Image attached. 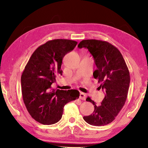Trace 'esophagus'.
<instances>
[{"mask_svg": "<svg viewBox=\"0 0 148 148\" xmlns=\"http://www.w3.org/2000/svg\"><path fill=\"white\" fill-rule=\"evenodd\" d=\"M86 95L85 93H84L83 92H81L80 93V95H79V99L83 100H86Z\"/></svg>", "mask_w": 148, "mask_h": 148, "instance_id": "obj_1", "label": "esophagus"}]
</instances>
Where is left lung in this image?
Wrapping results in <instances>:
<instances>
[{
	"label": "left lung",
	"mask_w": 148,
	"mask_h": 148,
	"mask_svg": "<svg viewBox=\"0 0 148 148\" xmlns=\"http://www.w3.org/2000/svg\"><path fill=\"white\" fill-rule=\"evenodd\" d=\"M79 48L88 49L97 66L93 77L100 83L99 88L104 90L105 97L101 105L97 106L90 97L86 99L94 106L92 114L84 116L88 123L103 126L111 123L125 105L130 85V73L121 53L108 42L96 39L83 40Z\"/></svg>",
	"instance_id": "8db88e82"
}]
</instances>
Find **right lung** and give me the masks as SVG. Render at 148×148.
Wrapping results in <instances>:
<instances>
[{
  "label": "right lung",
  "instance_id": "1",
  "mask_svg": "<svg viewBox=\"0 0 148 148\" xmlns=\"http://www.w3.org/2000/svg\"><path fill=\"white\" fill-rule=\"evenodd\" d=\"M75 40L54 39L38 47L27 64L21 77L23 100L28 112L43 125L60 120L66 103L79 98L76 90H51L56 74H62V60L77 45Z\"/></svg>",
  "mask_w": 148,
  "mask_h": 148
}]
</instances>
